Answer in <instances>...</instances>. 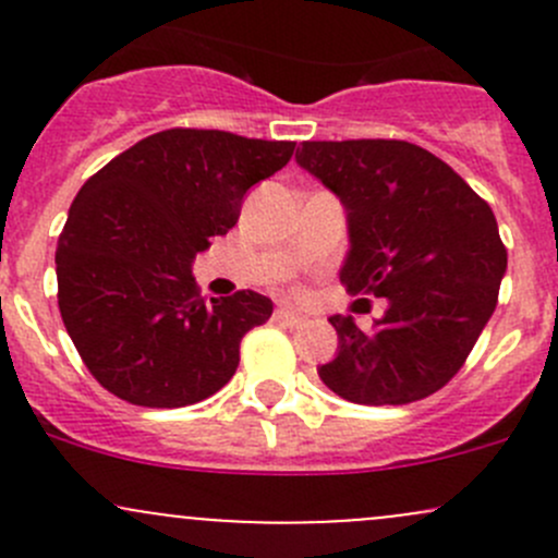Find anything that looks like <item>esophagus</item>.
<instances>
[{
	"mask_svg": "<svg viewBox=\"0 0 558 558\" xmlns=\"http://www.w3.org/2000/svg\"><path fill=\"white\" fill-rule=\"evenodd\" d=\"M275 318H278L280 324L291 326V329H300V326H305V318H302L300 313L289 311V307H278V311H275Z\"/></svg>",
	"mask_w": 558,
	"mask_h": 558,
	"instance_id": "obj_1",
	"label": "esophagus"
}]
</instances>
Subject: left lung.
Instances as JSON below:
<instances>
[{"label": "left lung", "mask_w": 558, "mask_h": 558, "mask_svg": "<svg viewBox=\"0 0 558 558\" xmlns=\"http://www.w3.org/2000/svg\"><path fill=\"white\" fill-rule=\"evenodd\" d=\"M296 161L348 210L342 286L388 300L373 331L331 315L340 353L320 380L356 404H410L440 391L492 318L508 269L488 202L404 140L302 143Z\"/></svg>", "instance_id": "left-lung-1"}]
</instances>
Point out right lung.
Instances as JSON below:
<instances>
[{
    "label": "right lung",
    "mask_w": 558,
    "mask_h": 558,
    "mask_svg": "<svg viewBox=\"0 0 558 558\" xmlns=\"http://www.w3.org/2000/svg\"><path fill=\"white\" fill-rule=\"evenodd\" d=\"M296 143L218 129L140 140L83 183L56 251L59 311L88 373L123 402L185 408L232 380L240 342L267 324L256 291L199 294L191 262L238 223L245 191Z\"/></svg>",
    "instance_id": "obj_1"
}]
</instances>
